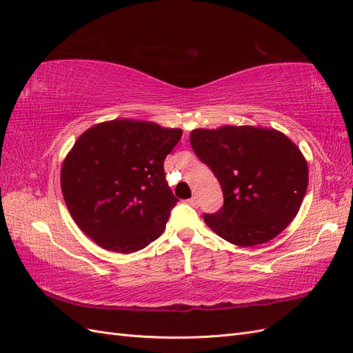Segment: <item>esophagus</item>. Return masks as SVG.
Instances as JSON below:
<instances>
[{"instance_id":"1","label":"esophagus","mask_w":353,"mask_h":353,"mask_svg":"<svg viewBox=\"0 0 353 353\" xmlns=\"http://www.w3.org/2000/svg\"><path fill=\"white\" fill-rule=\"evenodd\" d=\"M188 201H190L191 206H197V205H199V197H197V196H193Z\"/></svg>"}]
</instances>
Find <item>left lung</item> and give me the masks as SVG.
<instances>
[{"label": "left lung", "instance_id": "1", "mask_svg": "<svg viewBox=\"0 0 353 353\" xmlns=\"http://www.w3.org/2000/svg\"><path fill=\"white\" fill-rule=\"evenodd\" d=\"M190 143L218 178L223 206L205 215L206 225L231 244L250 248L275 239L296 218L309 170L290 138L274 128H197Z\"/></svg>", "mask_w": 353, "mask_h": 353}]
</instances>
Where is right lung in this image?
Masks as SVG:
<instances>
[{
	"mask_svg": "<svg viewBox=\"0 0 353 353\" xmlns=\"http://www.w3.org/2000/svg\"><path fill=\"white\" fill-rule=\"evenodd\" d=\"M183 130L113 119L79 135L63 160L60 185L69 213L100 248L132 253L162 232L176 205L163 162Z\"/></svg>",
	"mask_w": 353,
	"mask_h": 353,
	"instance_id": "1",
	"label": "right lung"
}]
</instances>
